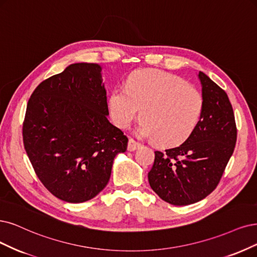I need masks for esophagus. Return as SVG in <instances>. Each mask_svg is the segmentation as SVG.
Listing matches in <instances>:
<instances>
[{"mask_svg":"<svg viewBox=\"0 0 257 257\" xmlns=\"http://www.w3.org/2000/svg\"><path fill=\"white\" fill-rule=\"evenodd\" d=\"M140 146H141V144L138 143L135 139H132V138L129 139V142H128V150L129 151H135Z\"/></svg>","mask_w":257,"mask_h":257,"instance_id":"1","label":"esophagus"}]
</instances>
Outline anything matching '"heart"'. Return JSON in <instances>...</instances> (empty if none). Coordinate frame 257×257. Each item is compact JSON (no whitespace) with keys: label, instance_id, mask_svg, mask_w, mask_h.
Here are the masks:
<instances>
[{"label":"heart","instance_id":"obj_1","mask_svg":"<svg viewBox=\"0 0 257 257\" xmlns=\"http://www.w3.org/2000/svg\"><path fill=\"white\" fill-rule=\"evenodd\" d=\"M111 118L128 128L139 109L138 132L160 146H176L192 136L200 121L204 99L201 92L182 78L160 70L132 73L126 88H116L109 99Z\"/></svg>","mask_w":257,"mask_h":257}]
</instances>
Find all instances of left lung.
Returning a JSON list of instances; mask_svg holds the SVG:
<instances>
[{
	"label": "left lung",
	"mask_w": 257,
	"mask_h": 257,
	"mask_svg": "<svg viewBox=\"0 0 257 257\" xmlns=\"http://www.w3.org/2000/svg\"><path fill=\"white\" fill-rule=\"evenodd\" d=\"M204 108L197 128L183 144L155 151L148 181L162 200L174 205L198 202L219 183L236 144L237 128L226 93L199 72Z\"/></svg>",
	"instance_id": "1"
}]
</instances>
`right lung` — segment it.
Here are the masks:
<instances>
[{
	"mask_svg": "<svg viewBox=\"0 0 257 257\" xmlns=\"http://www.w3.org/2000/svg\"><path fill=\"white\" fill-rule=\"evenodd\" d=\"M96 63H74L43 80L28 100L23 144L37 177L60 200L88 201L106 187L128 138L108 120Z\"/></svg>",
	"mask_w": 257,
	"mask_h": 257,
	"instance_id": "obj_1",
	"label": "right lung"
}]
</instances>
